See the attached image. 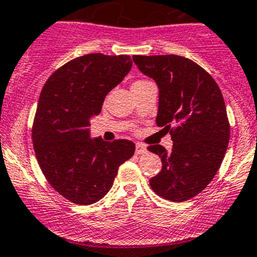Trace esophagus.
<instances>
[{
    "label": "esophagus",
    "mask_w": 257,
    "mask_h": 257,
    "mask_svg": "<svg viewBox=\"0 0 257 257\" xmlns=\"http://www.w3.org/2000/svg\"><path fill=\"white\" fill-rule=\"evenodd\" d=\"M146 151H148V149H146V146L144 145V144H136V154L138 155H141V154H145Z\"/></svg>",
    "instance_id": "1"
}]
</instances>
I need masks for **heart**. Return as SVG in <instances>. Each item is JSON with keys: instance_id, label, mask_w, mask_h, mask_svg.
<instances>
[{"instance_id": "heart-1", "label": "heart", "mask_w": 257, "mask_h": 257, "mask_svg": "<svg viewBox=\"0 0 257 257\" xmlns=\"http://www.w3.org/2000/svg\"><path fill=\"white\" fill-rule=\"evenodd\" d=\"M140 82H144V80H138V82H135V83H140Z\"/></svg>"}]
</instances>
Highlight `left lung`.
I'll return each instance as SVG.
<instances>
[{
	"instance_id": "left-lung-1",
	"label": "left lung",
	"mask_w": 257,
	"mask_h": 257,
	"mask_svg": "<svg viewBox=\"0 0 257 257\" xmlns=\"http://www.w3.org/2000/svg\"><path fill=\"white\" fill-rule=\"evenodd\" d=\"M133 59L158 84L156 124L170 131L173 140L170 153L161 145L148 148L163 163L150 187L165 199L184 202L212 182L226 154L229 122L223 96L213 78L187 58L134 55Z\"/></svg>"
}]
</instances>
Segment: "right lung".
Instances as JSON below:
<instances>
[{"label": "right lung", "instance_id": "add662e5", "mask_svg": "<svg viewBox=\"0 0 257 257\" xmlns=\"http://www.w3.org/2000/svg\"><path fill=\"white\" fill-rule=\"evenodd\" d=\"M131 67L128 55L87 54L55 70L41 89L34 150L49 184L73 203L87 206L102 199L119 165L135 153L133 141L89 138L90 118Z\"/></svg>", "mask_w": 257, "mask_h": 257}]
</instances>
